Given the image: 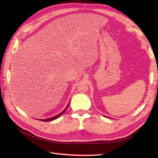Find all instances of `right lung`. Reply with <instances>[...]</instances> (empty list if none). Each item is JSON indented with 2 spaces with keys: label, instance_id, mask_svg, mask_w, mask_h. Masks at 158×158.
Returning <instances> with one entry per match:
<instances>
[{
  "label": "right lung",
  "instance_id": "1",
  "mask_svg": "<svg viewBox=\"0 0 158 158\" xmlns=\"http://www.w3.org/2000/svg\"><path fill=\"white\" fill-rule=\"evenodd\" d=\"M68 107H69V105L67 106H66V107L63 110V111H62L60 114H57L56 116H55V117H51V118H46V119H40V121H44V122H48V121H53V120H55V119H56V118H57L58 117H60L62 114H63L64 112H65V111L66 109H67V108H68Z\"/></svg>",
  "mask_w": 158,
  "mask_h": 158
}]
</instances>
